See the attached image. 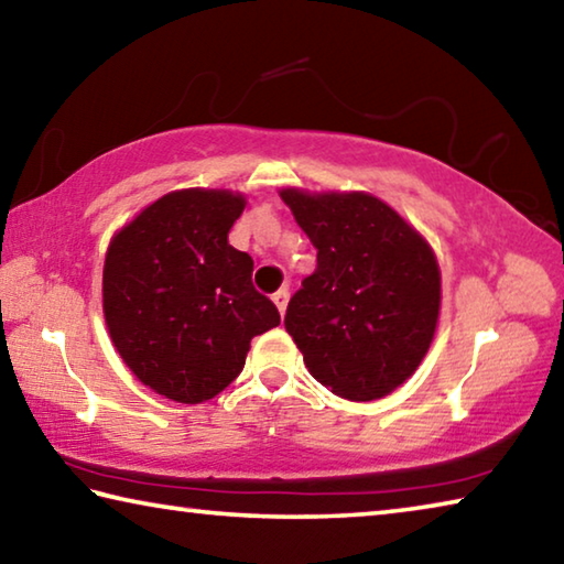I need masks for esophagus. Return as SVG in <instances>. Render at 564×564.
I'll use <instances>...</instances> for the list:
<instances>
[{"instance_id":"1","label":"esophagus","mask_w":564,"mask_h":564,"mask_svg":"<svg viewBox=\"0 0 564 564\" xmlns=\"http://www.w3.org/2000/svg\"><path fill=\"white\" fill-rule=\"evenodd\" d=\"M271 299H273V303H275V308H279V311H281V316H283V313H285V305H289V299H291L289 289H279V291H275V293L271 295Z\"/></svg>"}]
</instances>
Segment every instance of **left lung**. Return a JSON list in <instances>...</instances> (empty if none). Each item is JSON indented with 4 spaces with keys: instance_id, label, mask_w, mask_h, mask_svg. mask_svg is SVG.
<instances>
[{
    "instance_id": "obj_1",
    "label": "left lung",
    "mask_w": 564,
    "mask_h": 564,
    "mask_svg": "<svg viewBox=\"0 0 564 564\" xmlns=\"http://www.w3.org/2000/svg\"><path fill=\"white\" fill-rule=\"evenodd\" d=\"M316 271L285 311L308 373L348 400H378L415 373L441 316V265L395 208L366 191L281 188Z\"/></svg>"
}]
</instances>
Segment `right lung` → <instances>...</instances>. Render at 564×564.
<instances>
[{
	"label": "right lung",
	"instance_id": "obj_1",
	"mask_svg": "<svg viewBox=\"0 0 564 564\" xmlns=\"http://www.w3.org/2000/svg\"><path fill=\"white\" fill-rule=\"evenodd\" d=\"M246 196L171 191L113 234L101 301L113 348L141 383L176 403L221 393L243 370L251 338L281 323L253 289L251 256L228 243Z\"/></svg>",
	"mask_w": 564,
	"mask_h": 564
}]
</instances>
